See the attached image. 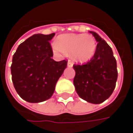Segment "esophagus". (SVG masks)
Here are the masks:
<instances>
[{"label": "esophagus", "instance_id": "obj_1", "mask_svg": "<svg viewBox=\"0 0 133 133\" xmlns=\"http://www.w3.org/2000/svg\"><path fill=\"white\" fill-rule=\"evenodd\" d=\"M72 66H73V64H72L70 61H69L68 63H67V66L69 67V68H71V67H72Z\"/></svg>", "mask_w": 133, "mask_h": 133}]
</instances>
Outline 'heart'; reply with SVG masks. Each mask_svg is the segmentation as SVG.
Instances as JSON below:
<instances>
[{"instance_id": "1", "label": "heart", "mask_w": 133, "mask_h": 133, "mask_svg": "<svg viewBox=\"0 0 133 133\" xmlns=\"http://www.w3.org/2000/svg\"><path fill=\"white\" fill-rule=\"evenodd\" d=\"M97 43L91 35L86 34H65L59 36L53 45L56 52L71 55L76 62L84 63L94 56Z\"/></svg>"}]
</instances>
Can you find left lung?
<instances>
[{
  "label": "left lung",
  "mask_w": 133,
  "mask_h": 133,
  "mask_svg": "<svg viewBox=\"0 0 133 133\" xmlns=\"http://www.w3.org/2000/svg\"><path fill=\"white\" fill-rule=\"evenodd\" d=\"M98 42L92 58L84 65H73V84L80 98L98 104L113 92L118 78L117 63L107 43L95 32H89Z\"/></svg>",
  "instance_id": "8db88e82"
}]
</instances>
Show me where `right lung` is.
<instances>
[{
	"label": "right lung",
	"instance_id": "add662e5",
	"mask_svg": "<svg viewBox=\"0 0 133 133\" xmlns=\"http://www.w3.org/2000/svg\"><path fill=\"white\" fill-rule=\"evenodd\" d=\"M54 36L55 33L33 35L18 46L13 55L11 73L14 87L27 102L49 99L66 68V61L57 62L52 58L53 52L49 41Z\"/></svg>",
	"mask_w": 133,
	"mask_h": 133
}]
</instances>
